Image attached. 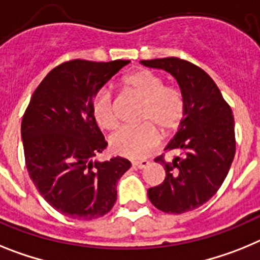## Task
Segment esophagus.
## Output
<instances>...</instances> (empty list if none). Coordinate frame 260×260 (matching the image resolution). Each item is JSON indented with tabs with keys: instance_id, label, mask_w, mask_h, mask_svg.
Wrapping results in <instances>:
<instances>
[{
	"instance_id": "obj_1",
	"label": "esophagus",
	"mask_w": 260,
	"mask_h": 260,
	"mask_svg": "<svg viewBox=\"0 0 260 260\" xmlns=\"http://www.w3.org/2000/svg\"><path fill=\"white\" fill-rule=\"evenodd\" d=\"M132 165L137 169H144V168H146V166H148L149 161H146V159H141V161H133Z\"/></svg>"
}]
</instances>
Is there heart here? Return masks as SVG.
Returning a JSON list of instances; mask_svg holds the SVG:
<instances>
[{"instance_id":"1","label":"heart","mask_w":260,"mask_h":260,"mask_svg":"<svg viewBox=\"0 0 260 260\" xmlns=\"http://www.w3.org/2000/svg\"><path fill=\"white\" fill-rule=\"evenodd\" d=\"M124 83L141 101H144L140 120L141 127H125L110 139L112 152L128 158H143L158 143V128L169 133L179 125L184 112L183 96L178 89L166 86L164 78L150 71H137L125 77ZM92 116L99 127L112 131L119 119L112 102L111 91L102 89L92 101Z\"/></svg>"}]
</instances>
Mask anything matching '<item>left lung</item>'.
Wrapping results in <instances>:
<instances>
[{
  "label": "left lung",
  "instance_id": "left-lung-1",
  "mask_svg": "<svg viewBox=\"0 0 260 260\" xmlns=\"http://www.w3.org/2000/svg\"><path fill=\"white\" fill-rule=\"evenodd\" d=\"M144 67L168 72L177 80L184 101L183 119L165 150L179 155L162 165L166 177L148 189L159 211L184 213L199 208L217 192L236 154L234 117L220 89L202 68L178 57L141 60Z\"/></svg>",
  "mask_w": 260,
  "mask_h": 260
}]
</instances>
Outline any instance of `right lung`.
<instances>
[{
    "instance_id": "obj_1",
    "label": "right lung",
    "mask_w": 260,
    "mask_h": 260,
    "mask_svg": "<svg viewBox=\"0 0 260 260\" xmlns=\"http://www.w3.org/2000/svg\"><path fill=\"white\" fill-rule=\"evenodd\" d=\"M129 60H72L52 69L34 91L21 135L31 180L51 207L76 220L111 211L116 183L131 162L94 159L107 146L92 116V101Z\"/></svg>"
}]
</instances>
